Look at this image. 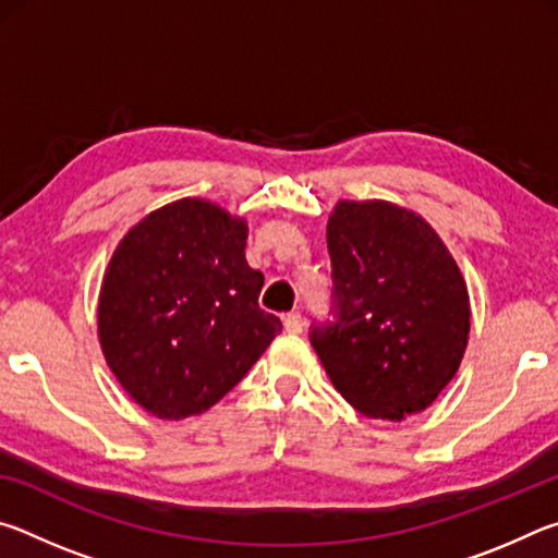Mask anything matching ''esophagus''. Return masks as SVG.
<instances>
[{"instance_id":"esophagus-1","label":"esophagus","mask_w":558,"mask_h":558,"mask_svg":"<svg viewBox=\"0 0 558 558\" xmlns=\"http://www.w3.org/2000/svg\"><path fill=\"white\" fill-rule=\"evenodd\" d=\"M282 327H286L288 335H300L302 327H305V323H302L300 313H290V315L282 317Z\"/></svg>"}]
</instances>
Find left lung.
Returning a JSON list of instances; mask_svg holds the SVG:
<instances>
[{
    "label": "left lung",
    "mask_w": 558,
    "mask_h": 558,
    "mask_svg": "<svg viewBox=\"0 0 558 558\" xmlns=\"http://www.w3.org/2000/svg\"><path fill=\"white\" fill-rule=\"evenodd\" d=\"M332 323L310 342L335 389L369 418L438 399L468 347L470 298L426 219L391 202H339L327 221Z\"/></svg>",
    "instance_id": "1"
}]
</instances>
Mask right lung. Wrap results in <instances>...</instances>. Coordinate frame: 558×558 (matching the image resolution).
<instances>
[{
	"mask_svg": "<svg viewBox=\"0 0 558 558\" xmlns=\"http://www.w3.org/2000/svg\"><path fill=\"white\" fill-rule=\"evenodd\" d=\"M248 226L206 199L145 216L112 253L98 337L122 389L165 421L199 415L280 335L258 307L263 272L245 260Z\"/></svg>",
	"mask_w": 558,
	"mask_h": 558,
	"instance_id": "obj_1",
	"label": "right lung"
}]
</instances>
